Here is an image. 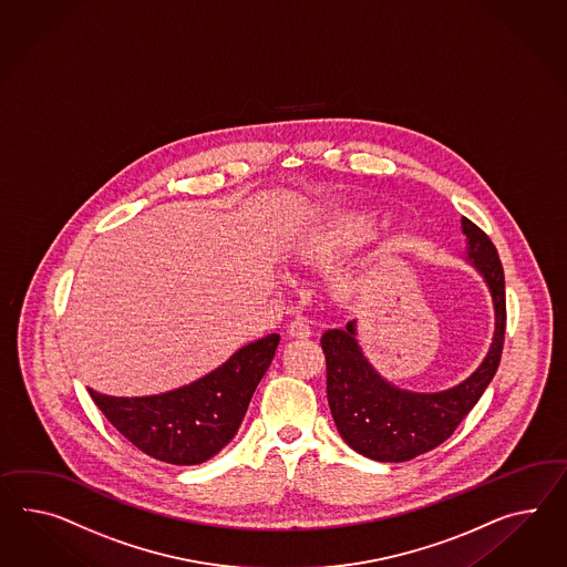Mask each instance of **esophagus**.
<instances>
[{
	"label": "esophagus",
	"instance_id": "obj_1",
	"mask_svg": "<svg viewBox=\"0 0 567 567\" xmlns=\"http://www.w3.org/2000/svg\"><path fill=\"white\" fill-rule=\"evenodd\" d=\"M288 333H290V337H298V339H305V337H310V333H312V329H310L308 320L293 319L291 320L290 324H288Z\"/></svg>",
	"mask_w": 567,
	"mask_h": 567
}]
</instances>
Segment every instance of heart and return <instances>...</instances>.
I'll return each instance as SVG.
<instances>
[{
    "label": "heart",
    "mask_w": 567,
    "mask_h": 567,
    "mask_svg": "<svg viewBox=\"0 0 567 567\" xmlns=\"http://www.w3.org/2000/svg\"><path fill=\"white\" fill-rule=\"evenodd\" d=\"M380 219L370 212L349 209L334 214L329 219L320 221L310 233L306 234L298 247V252L305 261L322 262L333 259L341 252L360 247L377 234ZM355 276L343 274L337 279V288L351 291L355 288Z\"/></svg>",
    "instance_id": "b5f03b06"
}]
</instances>
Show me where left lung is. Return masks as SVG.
I'll list each match as a JSON object with an SVG mask.
<instances>
[{
	"instance_id": "obj_1",
	"label": "left lung",
	"mask_w": 567,
	"mask_h": 567,
	"mask_svg": "<svg viewBox=\"0 0 567 567\" xmlns=\"http://www.w3.org/2000/svg\"><path fill=\"white\" fill-rule=\"evenodd\" d=\"M466 259L492 291L494 341L480 368L449 391L411 392L378 374L355 339V320L320 337L327 360V399L334 425L349 446L380 463H403L434 451L477 405L499 365L506 333L504 267L489 236L463 218Z\"/></svg>"
}]
</instances>
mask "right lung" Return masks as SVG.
<instances>
[{
    "mask_svg": "<svg viewBox=\"0 0 567 567\" xmlns=\"http://www.w3.org/2000/svg\"><path fill=\"white\" fill-rule=\"evenodd\" d=\"M277 346L279 334H267L238 349L204 378L162 394L87 392L135 449L168 465H199L236 436Z\"/></svg>",
    "mask_w": 567,
    "mask_h": 567,
    "instance_id": "1",
    "label": "right lung"
}]
</instances>
